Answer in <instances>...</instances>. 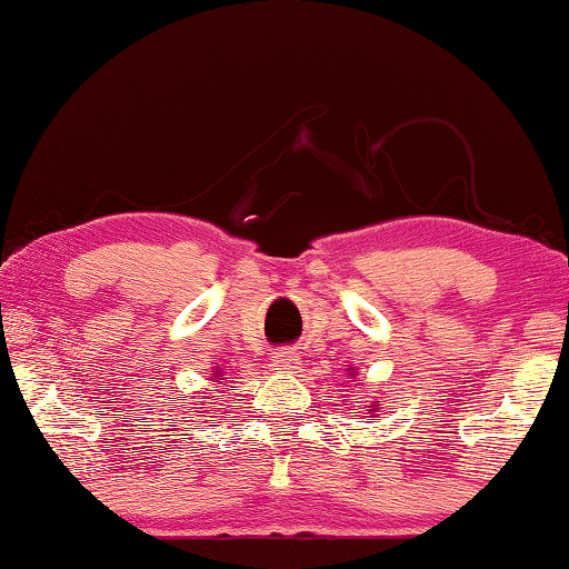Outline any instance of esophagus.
Wrapping results in <instances>:
<instances>
[{"instance_id":"1","label":"esophagus","mask_w":569,"mask_h":569,"mask_svg":"<svg viewBox=\"0 0 569 569\" xmlns=\"http://www.w3.org/2000/svg\"><path fill=\"white\" fill-rule=\"evenodd\" d=\"M300 362L302 357L298 355V349H279L274 355V370L279 372H298Z\"/></svg>"}]
</instances>
